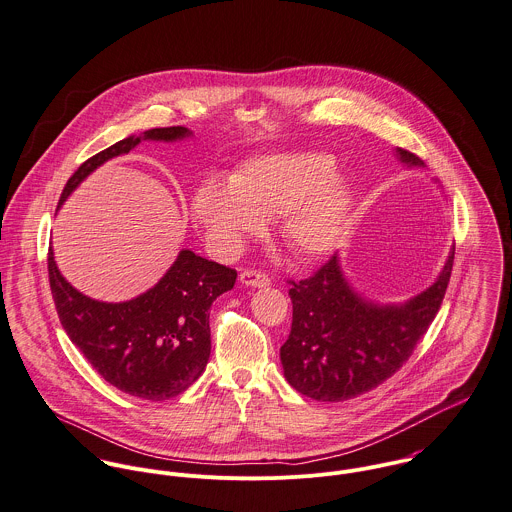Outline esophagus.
Returning a JSON list of instances; mask_svg holds the SVG:
<instances>
[{
    "label": "esophagus",
    "mask_w": 512,
    "mask_h": 512,
    "mask_svg": "<svg viewBox=\"0 0 512 512\" xmlns=\"http://www.w3.org/2000/svg\"><path fill=\"white\" fill-rule=\"evenodd\" d=\"M239 281L245 285V287H269V277L263 275V273H257V271H243L239 275Z\"/></svg>",
    "instance_id": "esophagus-1"
}]
</instances>
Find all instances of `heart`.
<instances>
[{
	"label": "heart",
	"instance_id": "obj_1",
	"mask_svg": "<svg viewBox=\"0 0 512 512\" xmlns=\"http://www.w3.org/2000/svg\"><path fill=\"white\" fill-rule=\"evenodd\" d=\"M333 167L335 159L319 151L257 155L229 177V187L203 183L193 213L225 255L239 253L265 219L279 215L283 243L301 259H319L343 243L355 209L351 177Z\"/></svg>",
	"mask_w": 512,
	"mask_h": 512
}]
</instances>
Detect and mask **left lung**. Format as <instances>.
Wrapping results in <instances>:
<instances>
[{"label": "left lung", "instance_id": "8db88e82", "mask_svg": "<svg viewBox=\"0 0 512 512\" xmlns=\"http://www.w3.org/2000/svg\"><path fill=\"white\" fill-rule=\"evenodd\" d=\"M413 169L425 163L395 149ZM455 259V245L439 277L403 303H377L347 279L335 253L313 277L293 283V323L281 347L289 385L315 401L339 403L359 397L393 377L423 339L443 303Z\"/></svg>", "mask_w": 512, "mask_h": 512}]
</instances>
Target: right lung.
Here are the masks:
<instances>
[{
    "label": "right lung",
    "mask_w": 512,
    "mask_h": 512,
    "mask_svg": "<svg viewBox=\"0 0 512 512\" xmlns=\"http://www.w3.org/2000/svg\"><path fill=\"white\" fill-rule=\"evenodd\" d=\"M187 127H157L129 135L87 159L63 187L59 207L105 161L127 155L141 141L175 143L191 137ZM55 309L71 343L115 389L145 401H167L189 389L211 355L209 309L231 291L237 273L181 249L167 273L145 293L119 303L79 293L47 255Z\"/></svg>",
    "instance_id": "right-lung-1"
}]
</instances>
